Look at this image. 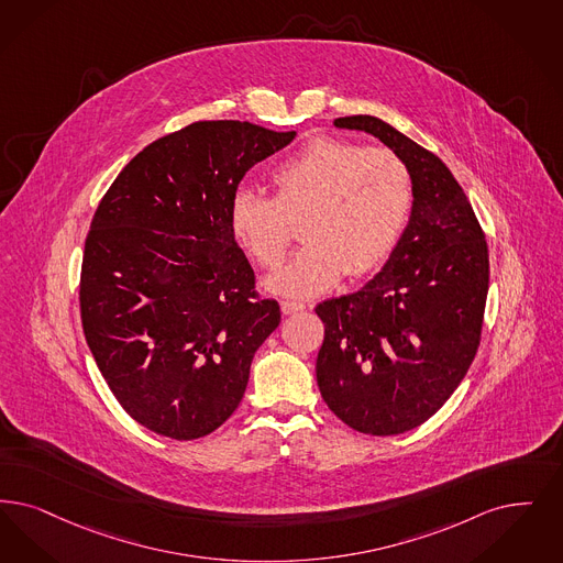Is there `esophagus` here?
Here are the masks:
<instances>
[{
  "instance_id": "obj_1",
  "label": "esophagus",
  "mask_w": 563,
  "mask_h": 563,
  "mask_svg": "<svg viewBox=\"0 0 563 563\" xmlns=\"http://www.w3.org/2000/svg\"><path fill=\"white\" fill-rule=\"evenodd\" d=\"M280 308H283V314H297V312L306 310V303H301V301H283Z\"/></svg>"
}]
</instances>
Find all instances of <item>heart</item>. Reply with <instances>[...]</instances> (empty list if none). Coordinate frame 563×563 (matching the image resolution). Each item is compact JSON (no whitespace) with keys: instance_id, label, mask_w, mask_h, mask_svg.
Instances as JSON below:
<instances>
[{"instance_id":"b5f03b06","label":"heart","mask_w":563,"mask_h":563,"mask_svg":"<svg viewBox=\"0 0 563 563\" xmlns=\"http://www.w3.org/2000/svg\"><path fill=\"white\" fill-rule=\"evenodd\" d=\"M274 199L241 190L230 202L239 243L266 271H278L301 224L308 243L271 278L274 291L310 297L343 274L377 268L396 247L412 211V176L391 148L316 137L272 172Z\"/></svg>"}]
</instances>
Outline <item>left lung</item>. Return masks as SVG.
Listing matches in <instances>:
<instances>
[{
	"label": "left lung",
	"instance_id": "obj_1",
	"mask_svg": "<svg viewBox=\"0 0 563 563\" xmlns=\"http://www.w3.org/2000/svg\"><path fill=\"white\" fill-rule=\"evenodd\" d=\"M338 128L379 137L412 176V213L383 271L361 291L316 306L324 339L316 382L361 433L398 435L433 417L479 347L490 262L472 202L442 158L371 114Z\"/></svg>",
	"mask_w": 563,
	"mask_h": 563
}]
</instances>
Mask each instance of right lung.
<instances>
[{"mask_svg": "<svg viewBox=\"0 0 563 563\" xmlns=\"http://www.w3.org/2000/svg\"><path fill=\"white\" fill-rule=\"evenodd\" d=\"M295 132L197 121L140 151L102 197L84 249V335L123 410L197 440L241 405L280 306L257 291L230 202Z\"/></svg>", "mask_w": 563, "mask_h": 563, "instance_id": "1", "label": "right lung"}]
</instances>
